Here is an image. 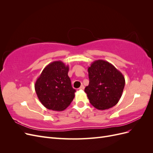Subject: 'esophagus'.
I'll return each mask as SVG.
<instances>
[{
  "mask_svg": "<svg viewBox=\"0 0 153 153\" xmlns=\"http://www.w3.org/2000/svg\"><path fill=\"white\" fill-rule=\"evenodd\" d=\"M78 89H84V86L83 85H82L79 88H78Z\"/></svg>",
  "mask_w": 153,
  "mask_h": 153,
  "instance_id": "esophagus-1",
  "label": "esophagus"
}]
</instances>
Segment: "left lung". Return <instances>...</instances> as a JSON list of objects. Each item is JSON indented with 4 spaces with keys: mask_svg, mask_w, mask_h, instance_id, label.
Listing matches in <instances>:
<instances>
[{
    "mask_svg": "<svg viewBox=\"0 0 153 153\" xmlns=\"http://www.w3.org/2000/svg\"><path fill=\"white\" fill-rule=\"evenodd\" d=\"M89 84L85 92L91 104L103 110L112 108L121 98L125 79L123 74L112 64L97 60L88 68Z\"/></svg>",
    "mask_w": 153,
    "mask_h": 153,
    "instance_id": "1",
    "label": "left lung"
}]
</instances>
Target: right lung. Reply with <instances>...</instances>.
Masks as SVG:
<instances>
[{"label":"right lung","mask_w":153,"mask_h":153,"mask_svg":"<svg viewBox=\"0 0 153 153\" xmlns=\"http://www.w3.org/2000/svg\"><path fill=\"white\" fill-rule=\"evenodd\" d=\"M69 66L61 61L46 66L37 79L34 87L41 103L49 110L62 111L71 104L75 89L68 76Z\"/></svg>","instance_id":"right-lung-1"}]
</instances>
